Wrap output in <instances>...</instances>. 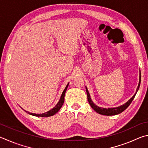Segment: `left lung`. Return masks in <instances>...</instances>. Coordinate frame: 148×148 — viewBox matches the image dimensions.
Returning <instances> with one entry per match:
<instances>
[{
	"instance_id": "left-lung-1",
	"label": "left lung",
	"mask_w": 148,
	"mask_h": 148,
	"mask_svg": "<svg viewBox=\"0 0 148 148\" xmlns=\"http://www.w3.org/2000/svg\"><path fill=\"white\" fill-rule=\"evenodd\" d=\"M140 82H141V75L140 74V80H139V84H138V88H137V90H136V92L138 91V89H139V87H140ZM86 94H87V97H88V101L89 102V104L91 106V107L94 109L95 112H97V113L100 114H102V115H105V116H113V115H116V114H120L121 112H122L123 111L125 110L127 108L130 104L131 103V102L133 101V99L135 97V95L136 94H134L132 98H131L130 99H129L127 102L125 104L120 106V107H116V108H101L97 107V105H95L94 103L91 100V98H90V94H89V92L88 91L87 88H86Z\"/></svg>"
}]
</instances>
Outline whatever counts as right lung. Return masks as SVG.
<instances>
[{
	"label": "right lung",
	"instance_id": "obj_1",
	"mask_svg": "<svg viewBox=\"0 0 148 148\" xmlns=\"http://www.w3.org/2000/svg\"><path fill=\"white\" fill-rule=\"evenodd\" d=\"M68 84H67V85L66 87V88L64 89L63 92H62L61 97H60V99L58 103H57L56 105L53 108V109L50 110L49 111H48V112H47L45 113L39 114H33V113H30V112H27V111H26V112H27L28 114H30V115H32V116H38V117H49V116H51L54 115L56 112H58V110L60 109L62 106L63 105V104H64L65 94H66V90L67 88V86H68Z\"/></svg>",
	"mask_w": 148,
	"mask_h": 148
}]
</instances>
